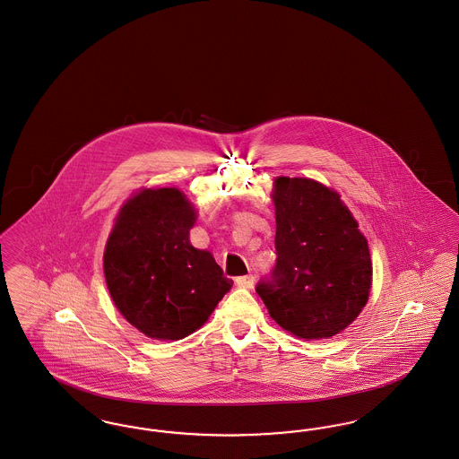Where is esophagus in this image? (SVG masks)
I'll return each mask as SVG.
<instances>
[{
    "label": "esophagus",
    "mask_w": 459,
    "mask_h": 459,
    "mask_svg": "<svg viewBox=\"0 0 459 459\" xmlns=\"http://www.w3.org/2000/svg\"><path fill=\"white\" fill-rule=\"evenodd\" d=\"M237 284H238L239 288H254V282H255V278L252 276V274H247V276H238L237 278Z\"/></svg>",
    "instance_id": "34e87169"
}]
</instances>
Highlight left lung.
Returning a JSON list of instances; mask_svg holds the SVG:
<instances>
[{"mask_svg": "<svg viewBox=\"0 0 459 459\" xmlns=\"http://www.w3.org/2000/svg\"><path fill=\"white\" fill-rule=\"evenodd\" d=\"M276 265L255 291L282 329L331 338L359 317L372 260L359 222L338 194L308 178L276 179Z\"/></svg>", "mask_w": 459, "mask_h": 459, "instance_id": "8db88e82", "label": "left lung"}]
</instances>
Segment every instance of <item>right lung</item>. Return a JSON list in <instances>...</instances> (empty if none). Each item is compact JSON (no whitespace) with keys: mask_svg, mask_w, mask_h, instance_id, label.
<instances>
[{"mask_svg":"<svg viewBox=\"0 0 459 459\" xmlns=\"http://www.w3.org/2000/svg\"><path fill=\"white\" fill-rule=\"evenodd\" d=\"M195 207L178 188H149L117 218L104 276L121 316L149 338L181 339L209 319L233 281L192 247Z\"/></svg>","mask_w":459,"mask_h":459,"instance_id":"right-lung-1","label":"right lung"}]
</instances>
